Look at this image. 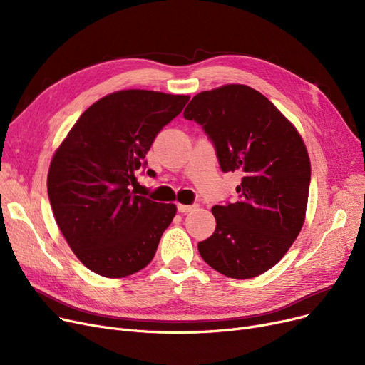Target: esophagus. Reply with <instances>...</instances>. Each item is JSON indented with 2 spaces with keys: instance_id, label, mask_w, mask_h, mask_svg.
<instances>
[{
  "instance_id": "34e87169",
  "label": "esophagus",
  "mask_w": 365,
  "mask_h": 365,
  "mask_svg": "<svg viewBox=\"0 0 365 365\" xmlns=\"http://www.w3.org/2000/svg\"><path fill=\"white\" fill-rule=\"evenodd\" d=\"M194 210V205H185V204H178V212L179 213H189Z\"/></svg>"
}]
</instances>
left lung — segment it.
<instances>
[{
	"instance_id": "1",
	"label": "left lung",
	"mask_w": 365,
	"mask_h": 365,
	"mask_svg": "<svg viewBox=\"0 0 365 365\" xmlns=\"http://www.w3.org/2000/svg\"><path fill=\"white\" fill-rule=\"evenodd\" d=\"M183 117L202 125L225 173L242 175L240 200L212 208L216 229L198 242V252L229 278L259 277L284 257L302 231L311 183L308 149L277 106L244 84L198 93Z\"/></svg>"
}]
</instances>
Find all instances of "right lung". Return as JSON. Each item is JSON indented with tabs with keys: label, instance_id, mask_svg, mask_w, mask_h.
I'll list each match as a JSON object with an SVG mask.
<instances>
[{
	"label": "right lung",
	"instance_id": "add662e5",
	"mask_svg": "<svg viewBox=\"0 0 365 365\" xmlns=\"http://www.w3.org/2000/svg\"><path fill=\"white\" fill-rule=\"evenodd\" d=\"M187 101L138 88L110 93L83 112L56 149L47 176L53 215L73 255L94 274L124 278L155 256L178 208L130 187L157 134Z\"/></svg>",
	"mask_w": 365,
	"mask_h": 365
}]
</instances>
